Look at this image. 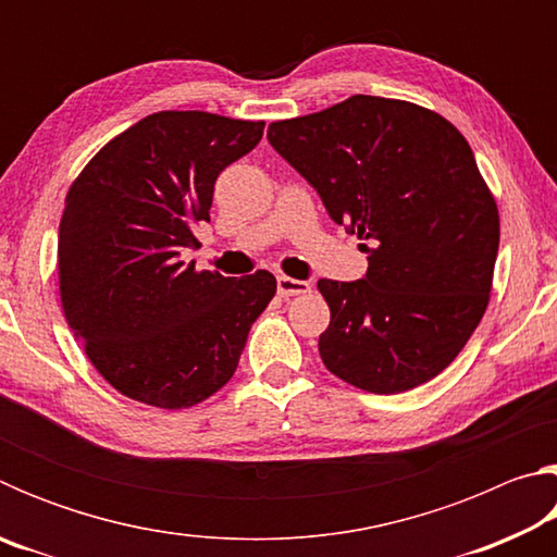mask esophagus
Wrapping results in <instances>:
<instances>
[{"instance_id":"1","label":"esophagus","mask_w":557,"mask_h":557,"mask_svg":"<svg viewBox=\"0 0 557 557\" xmlns=\"http://www.w3.org/2000/svg\"><path fill=\"white\" fill-rule=\"evenodd\" d=\"M277 292L282 297H297V295H307V292H312V287H309V282L305 280H292L287 275H280Z\"/></svg>"}]
</instances>
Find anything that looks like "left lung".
<instances>
[{
  "label": "left lung",
  "instance_id": "left-lung-1",
  "mask_svg": "<svg viewBox=\"0 0 557 557\" xmlns=\"http://www.w3.org/2000/svg\"><path fill=\"white\" fill-rule=\"evenodd\" d=\"M268 139L366 240L361 280L317 282L332 309L326 369L379 395L435 379L482 322L498 252L496 201L467 139L437 112L375 96L272 122Z\"/></svg>",
  "mask_w": 557,
  "mask_h": 557
}]
</instances>
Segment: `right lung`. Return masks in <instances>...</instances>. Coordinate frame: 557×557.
<instances>
[{"mask_svg":"<svg viewBox=\"0 0 557 557\" xmlns=\"http://www.w3.org/2000/svg\"><path fill=\"white\" fill-rule=\"evenodd\" d=\"M265 122L166 110L108 143L75 178L59 225V295L73 334L112 388L154 408H191L238 369L275 297L268 270L196 272L194 228L211 221L225 166Z\"/></svg>","mask_w":557,"mask_h":557,"instance_id":"1","label":"right lung"}]
</instances>
